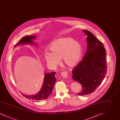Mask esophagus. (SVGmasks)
<instances>
[{
	"label": "esophagus",
	"mask_w": 120,
	"mask_h": 120,
	"mask_svg": "<svg viewBox=\"0 0 120 120\" xmlns=\"http://www.w3.org/2000/svg\"><path fill=\"white\" fill-rule=\"evenodd\" d=\"M68 73L67 71H64L63 72L61 73V75L63 76V77L65 78H67L68 77Z\"/></svg>",
	"instance_id": "esophagus-1"
}]
</instances>
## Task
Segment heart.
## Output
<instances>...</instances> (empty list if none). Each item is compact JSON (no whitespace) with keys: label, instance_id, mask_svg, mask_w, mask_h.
I'll list each match as a JSON object with an SVG mask.
<instances>
[{"label":"heart","instance_id":"1","mask_svg":"<svg viewBox=\"0 0 120 120\" xmlns=\"http://www.w3.org/2000/svg\"><path fill=\"white\" fill-rule=\"evenodd\" d=\"M51 52L45 53L46 62L52 67H56L60 63V59L70 67H74L80 62L82 55L83 49L78 42L70 37L61 38L50 44Z\"/></svg>","mask_w":120,"mask_h":120}]
</instances>
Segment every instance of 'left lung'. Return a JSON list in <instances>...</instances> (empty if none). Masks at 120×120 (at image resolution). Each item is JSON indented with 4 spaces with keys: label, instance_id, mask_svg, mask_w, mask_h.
Wrapping results in <instances>:
<instances>
[{
    "label": "left lung",
    "instance_id": "1",
    "mask_svg": "<svg viewBox=\"0 0 120 120\" xmlns=\"http://www.w3.org/2000/svg\"><path fill=\"white\" fill-rule=\"evenodd\" d=\"M87 37V49L83 60L72 71V79L82 86L79 95L91 94L104 79L107 71V54L103 43L90 32L83 30Z\"/></svg>",
    "mask_w": 120,
    "mask_h": 120
}]
</instances>
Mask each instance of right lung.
<instances>
[{"instance_id":"obj_1","label":"right lung","mask_w":120,"mask_h":120,"mask_svg":"<svg viewBox=\"0 0 120 120\" xmlns=\"http://www.w3.org/2000/svg\"><path fill=\"white\" fill-rule=\"evenodd\" d=\"M35 38V36L32 35H27L18 41L15 47L23 44H34L32 40ZM56 72H52L50 73H46L45 76L44 81L41 89L37 94L33 95H26L22 94L24 97L30 99L35 100H45L48 98L51 94L55 83L56 81V78L55 77Z\"/></svg>"}]
</instances>
